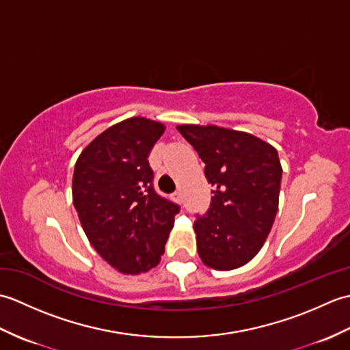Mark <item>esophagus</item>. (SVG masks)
<instances>
[{"label":"esophagus","mask_w":350,"mask_h":350,"mask_svg":"<svg viewBox=\"0 0 350 350\" xmlns=\"http://www.w3.org/2000/svg\"><path fill=\"white\" fill-rule=\"evenodd\" d=\"M173 198L176 200L177 203H182V200H183V197H182V192H180V191H176L174 194H173Z\"/></svg>","instance_id":"obj_1"}]
</instances>
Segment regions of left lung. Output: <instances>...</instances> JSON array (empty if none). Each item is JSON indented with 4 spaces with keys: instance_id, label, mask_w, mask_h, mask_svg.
<instances>
[{
    "instance_id": "left-lung-1",
    "label": "left lung",
    "mask_w": 350,
    "mask_h": 350,
    "mask_svg": "<svg viewBox=\"0 0 350 350\" xmlns=\"http://www.w3.org/2000/svg\"><path fill=\"white\" fill-rule=\"evenodd\" d=\"M204 162L213 189L196 215L197 250L217 271L241 267L263 247L278 211L282 168L278 152L251 133L218 126H177Z\"/></svg>"
}]
</instances>
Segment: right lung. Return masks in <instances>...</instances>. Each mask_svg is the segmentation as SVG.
Instances as JSON below:
<instances>
[{
	"instance_id": "add662e5",
	"label": "right lung",
	"mask_w": 350,
	"mask_h": 350,
	"mask_svg": "<svg viewBox=\"0 0 350 350\" xmlns=\"http://www.w3.org/2000/svg\"><path fill=\"white\" fill-rule=\"evenodd\" d=\"M163 124L132 117L88 144L75 163L73 206L88 241L123 273L147 272L159 263L180 206L153 187L148 154Z\"/></svg>"
}]
</instances>
